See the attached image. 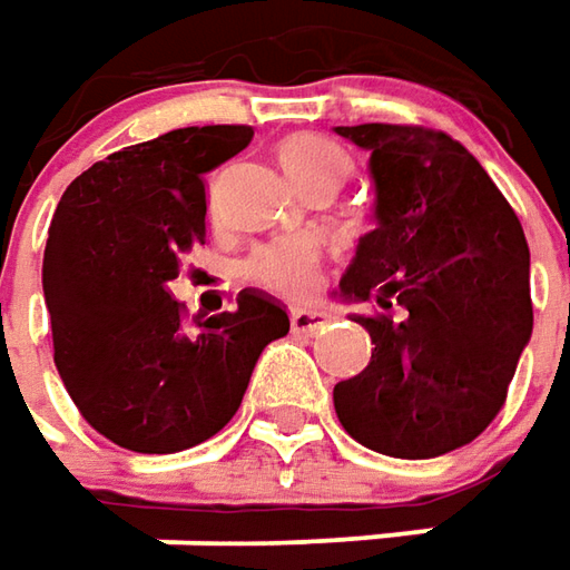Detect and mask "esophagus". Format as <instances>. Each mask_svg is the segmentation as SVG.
Returning <instances> with one entry per match:
<instances>
[{
  "label": "esophagus",
  "instance_id": "esophagus-1",
  "mask_svg": "<svg viewBox=\"0 0 570 570\" xmlns=\"http://www.w3.org/2000/svg\"><path fill=\"white\" fill-rule=\"evenodd\" d=\"M324 324H327V315H324V312L296 308V312L289 315V327H293V334H305V337H312V334L324 331Z\"/></svg>",
  "mask_w": 570,
  "mask_h": 570
}]
</instances>
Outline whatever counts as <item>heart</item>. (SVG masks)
I'll list each match as a JSON object with an SVG mask.
<instances>
[{
    "instance_id": "obj_1",
    "label": "heart",
    "mask_w": 570,
    "mask_h": 570,
    "mask_svg": "<svg viewBox=\"0 0 570 570\" xmlns=\"http://www.w3.org/2000/svg\"><path fill=\"white\" fill-rule=\"evenodd\" d=\"M274 157L289 179V186L303 198H318V195L334 198L353 173L350 154L318 135H289L274 148ZM217 214H220V202H217V191H210L207 195L210 224H217ZM243 277L281 299L303 303L308 296H315V289L322 286V255L308 243L262 246L243 262Z\"/></svg>"
}]
</instances>
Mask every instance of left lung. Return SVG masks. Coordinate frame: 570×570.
<instances>
[{
    "label": "left lung",
    "instance_id": "1",
    "mask_svg": "<svg viewBox=\"0 0 570 570\" xmlns=\"http://www.w3.org/2000/svg\"><path fill=\"white\" fill-rule=\"evenodd\" d=\"M365 148L375 220L341 281L372 337L360 375L334 384L346 432L387 458L470 444L499 416L533 334L530 248L480 160L422 126H337Z\"/></svg>",
    "mask_w": 570,
    "mask_h": 570
}]
</instances>
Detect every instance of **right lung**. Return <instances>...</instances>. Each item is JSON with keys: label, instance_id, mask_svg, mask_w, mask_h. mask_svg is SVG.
Returning a JSON list of instances; mask_svg holds the SVG:
<instances>
[{"label": "right lung", "instance_id": "right-lung-1", "mask_svg": "<svg viewBox=\"0 0 570 570\" xmlns=\"http://www.w3.org/2000/svg\"><path fill=\"white\" fill-rule=\"evenodd\" d=\"M248 141V126L176 128L85 169L52 214V360L90 429L126 451L176 454L217 435L262 350L289 331L265 293L243 289L239 308L186 322L167 289L205 246V173Z\"/></svg>", "mask_w": 570, "mask_h": 570}]
</instances>
